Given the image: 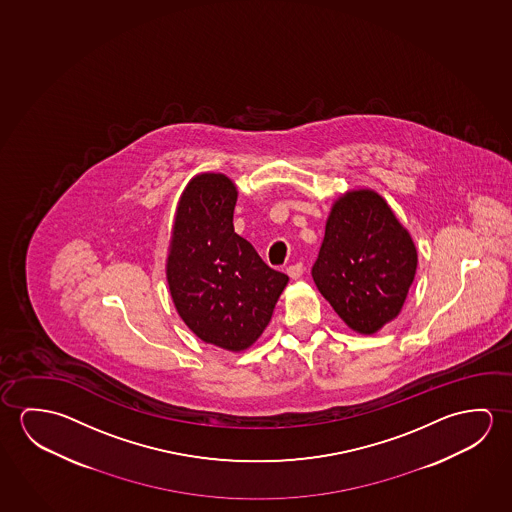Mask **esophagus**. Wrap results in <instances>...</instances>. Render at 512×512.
<instances>
[{
  "label": "esophagus",
  "mask_w": 512,
  "mask_h": 512,
  "mask_svg": "<svg viewBox=\"0 0 512 512\" xmlns=\"http://www.w3.org/2000/svg\"><path fill=\"white\" fill-rule=\"evenodd\" d=\"M302 272H304V265L302 263H295V265H290V267L286 268V274L292 277V279H299L302 276Z\"/></svg>",
  "instance_id": "esophagus-1"
}]
</instances>
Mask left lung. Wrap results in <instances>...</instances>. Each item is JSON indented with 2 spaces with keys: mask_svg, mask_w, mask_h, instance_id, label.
Here are the masks:
<instances>
[{
  "mask_svg": "<svg viewBox=\"0 0 512 512\" xmlns=\"http://www.w3.org/2000/svg\"><path fill=\"white\" fill-rule=\"evenodd\" d=\"M416 261L411 236L381 195L356 190L334 204L311 276L345 324L372 334L400 313Z\"/></svg>",
  "mask_w": 512,
  "mask_h": 512,
  "instance_id": "1",
  "label": "left lung"
}]
</instances>
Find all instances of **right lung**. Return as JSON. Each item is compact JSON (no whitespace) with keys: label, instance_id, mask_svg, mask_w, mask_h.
<instances>
[{"label":"right lung","instance_id":"right-lung-1","mask_svg":"<svg viewBox=\"0 0 512 512\" xmlns=\"http://www.w3.org/2000/svg\"><path fill=\"white\" fill-rule=\"evenodd\" d=\"M236 188L222 174L192 179L179 199L167 279L179 317L201 340L244 350L265 331L288 276L233 228Z\"/></svg>","mask_w":512,"mask_h":512}]
</instances>
